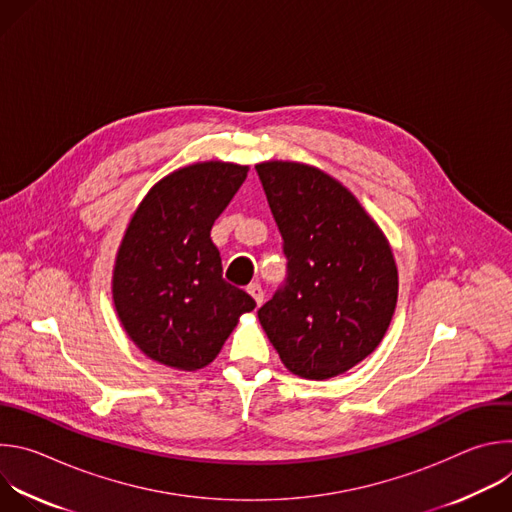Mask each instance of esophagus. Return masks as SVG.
I'll use <instances>...</instances> for the list:
<instances>
[{"mask_svg": "<svg viewBox=\"0 0 512 512\" xmlns=\"http://www.w3.org/2000/svg\"><path fill=\"white\" fill-rule=\"evenodd\" d=\"M247 291H249V294H251V298L257 302V306H261L263 304V287L259 285V283H251L249 287H247Z\"/></svg>", "mask_w": 512, "mask_h": 512, "instance_id": "esophagus-1", "label": "esophagus"}]
</instances>
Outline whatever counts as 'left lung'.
Returning a JSON list of instances; mask_svg holds the SVG:
<instances>
[{"label": "left lung", "instance_id": "obj_1", "mask_svg": "<svg viewBox=\"0 0 512 512\" xmlns=\"http://www.w3.org/2000/svg\"><path fill=\"white\" fill-rule=\"evenodd\" d=\"M287 257L285 283L257 312L285 367L304 379L338 377L383 340L399 277L379 225L354 194L300 162L255 166Z\"/></svg>", "mask_w": 512, "mask_h": 512}]
</instances>
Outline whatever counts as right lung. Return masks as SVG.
Instances as JSON below:
<instances>
[{"label": "right lung", "mask_w": 512, "mask_h": 512, "mask_svg": "<svg viewBox=\"0 0 512 512\" xmlns=\"http://www.w3.org/2000/svg\"><path fill=\"white\" fill-rule=\"evenodd\" d=\"M231 162H198L162 178L133 212L113 269V304L135 346L178 371L221 352L239 316L255 308L223 279L210 229L247 178Z\"/></svg>", "instance_id": "add662e5"}]
</instances>
